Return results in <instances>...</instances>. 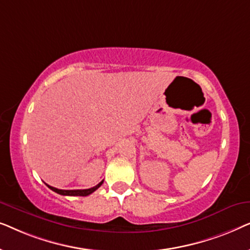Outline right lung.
I'll return each mask as SVG.
<instances>
[{
    "instance_id": "right-lung-1",
    "label": "right lung",
    "mask_w": 250,
    "mask_h": 250,
    "mask_svg": "<svg viewBox=\"0 0 250 250\" xmlns=\"http://www.w3.org/2000/svg\"><path fill=\"white\" fill-rule=\"evenodd\" d=\"M102 183H104V181H101L100 183L97 184V186L93 187V188H90V189H84V190H61V189H57V188H53L51 186H46L50 188L51 190L54 191V192L59 193V194H62V196H80V197H85V196H88V194L93 193L95 190L99 189L102 186Z\"/></svg>"
}]
</instances>
